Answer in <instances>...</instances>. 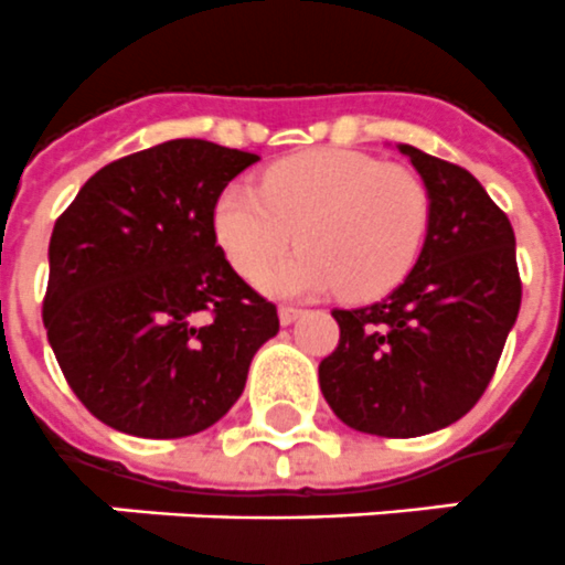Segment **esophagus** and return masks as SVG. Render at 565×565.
I'll use <instances>...</instances> for the list:
<instances>
[{"instance_id":"esophagus-1","label":"esophagus","mask_w":565,"mask_h":565,"mask_svg":"<svg viewBox=\"0 0 565 565\" xmlns=\"http://www.w3.org/2000/svg\"><path fill=\"white\" fill-rule=\"evenodd\" d=\"M300 315H303V309H295V306H279V323H282V327H291Z\"/></svg>"}]
</instances>
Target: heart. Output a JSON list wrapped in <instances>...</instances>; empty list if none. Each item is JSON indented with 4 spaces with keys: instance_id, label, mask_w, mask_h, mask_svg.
I'll return each mask as SVG.
<instances>
[{
    "instance_id": "1",
    "label": "heart",
    "mask_w": 565,
    "mask_h": 565,
    "mask_svg": "<svg viewBox=\"0 0 565 565\" xmlns=\"http://www.w3.org/2000/svg\"><path fill=\"white\" fill-rule=\"evenodd\" d=\"M426 183L405 166L341 148L274 162L259 189L230 183L212 210V233L245 279L277 297L341 288L350 300L391 291L414 268L428 233Z\"/></svg>"
}]
</instances>
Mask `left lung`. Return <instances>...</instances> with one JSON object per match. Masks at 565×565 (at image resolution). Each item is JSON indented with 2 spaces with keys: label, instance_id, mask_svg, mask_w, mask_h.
<instances>
[{
  "label": "left lung",
  "instance_id": "8db88e82",
  "mask_svg": "<svg viewBox=\"0 0 565 565\" xmlns=\"http://www.w3.org/2000/svg\"><path fill=\"white\" fill-rule=\"evenodd\" d=\"M428 189V233L408 277L376 303L335 309L320 391L335 417L376 437H419L461 419L493 379L522 282L508 215L467 169L399 142Z\"/></svg>",
  "mask_w": 565,
  "mask_h": 565
}]
</instances>
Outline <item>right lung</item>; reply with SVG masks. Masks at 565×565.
Returning <instances> with one entry per match:
<instances>
[{"mask_svg": "<svg viewBox=\"0 0 565 565\" xmlns=\"http://www.w3.org/2000/svg\"><path fill=\"white\" fill-rule=\"evenodd\" d=\"M256 160L171 139L96 171L54 224L43 323L104 426L154 440L215 426L279 332L212 233L218 195Z\"/></svg>", "mask_w": 565, "mask_h": 565, "instance_id": "1", "label": "right lung"}]
</instances>
